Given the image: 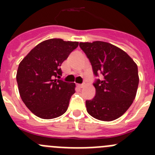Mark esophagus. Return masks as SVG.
Returning a JSON list of instances; mask_svg holds the SVG:
<instances>
[{
  "instance_id": "obj_1",
  "label": "esophagus",
  "mask_w": 155,
  "mask_h": 155,
  "mask_svg": "<svg viewBox=\"0 0 155 155\" xmlns=\"http://www.w3.org/2000/svg\"><path fill=\"white\" fill-rule=\"evenodd\" d=\"M84 84H77V87H79V88H82V87H84Z\"/></svg>"
}]
</instances>
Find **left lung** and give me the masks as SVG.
<instances>
[{"label":"left lung","instance_id":"1","mask_svg":"<svg viewBox=\"0 0 155 155\" xmlns=\"http://www.w3.org/2000/svg\"><path fill=\"white\" fill-rule=\"evenodd\" d=\"M92 67L95 96L85 102L87 112L102 121H113L124 115L136 97L139 84L137 65L130 56L114 45L102 41L80 42Z\"/></svg>","mask_w":155,"mask_h":155}]
</instances>
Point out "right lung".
<instances>
[{
  "label": "right lung",
  "mask_w": 155,
  "mask_h": 155,
  "mask_svg": "<svg viewBox=\"0 0 155 155\" xmlns=\"http://www.w3.org/2000/svg\"><path fill=\"white\" fill-rule=\"evenodd\" d=\"M78 46V42L47 39L19 64L16 75L19 94L27 108L39 118H57L68 109L75 84L58 78L62 75V63Z\"/></svg>",
  "instance_id": "obj_1"
}]
</instances>
